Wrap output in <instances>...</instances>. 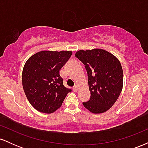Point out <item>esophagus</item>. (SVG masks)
Listing matches in <instances>:
<instances>
[{
	"label": "esophagus",
	"mask_w": 148,
	"mask_h": 148,
	"mask_svg": "<svg viewBox=\"0 0 148 148\" xmlns=\"http://www.w3.org/2000/svg\"><path fill=\"white\" fill-rule=\"evenodd\" d=\"M77 90H78V87H77V86H74V88H73V91H74V92H76V91H77Z\"/></svg>",
	"instance_id": "obj_1"
}]
</instances>
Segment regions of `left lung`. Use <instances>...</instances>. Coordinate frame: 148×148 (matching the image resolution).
<instances>
[{"mask_svg": "<svg viewBox=\"0 0 148 148\" xmlns=\"http://www.w3.org/2000/svg\"><path fill=\"white\" fill-rule=\"evenodd\" d=\"M75 56L85 64L90 99L83 102L93 113H102L113 106L121 93L123 71L114 55L101 49L79 50Z\"/></svg>", "mask_w": 148, "mask_h": 148, "instance_id": "8db88e82", "label": "left lung"}]
</instances>
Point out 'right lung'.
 <instances>
[{"label":"right lung","mask_w":148,"mask_h":148,"mask_svg":"<svg viewBox=\"0 0 148 148\" xmlns=\"http://www.w3.org/2000/svg\"><path fill=\"white\" fill-rule=\"evenodd\" d=\"M71 51H42L28 59L22 72L27 99L37 111L51 113L61 106L72 90L64 87L60 70L72 56Z\"/></svg>","instance_id":"add662e5"}]
</instances>
